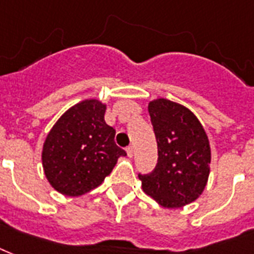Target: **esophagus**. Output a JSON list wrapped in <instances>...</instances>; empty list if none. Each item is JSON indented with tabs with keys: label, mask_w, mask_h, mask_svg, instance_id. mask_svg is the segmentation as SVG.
Returning a JSON list of instances; mask_svg holds the SVG:
<instances>
[{
	"label": "esophagus",
	"mask_w": 254,
	"mask_h": 254,
	"mask_svg": "<svg viewBox=\"0 0 254 254\" xmlns=\"http://www.w3.org/2000/svg\"><path fill=\"white\" fill-rule=\"evenodd\" d=\"M133 154H135V151H133L132 145H129L128 148H127V155H128V158H132Z\"/></svg>",
	"instance_id": "1"
}]
</instances>
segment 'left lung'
Listing matches in <instances>:
<instances>
[{
	"mask_svg": "<svg viewBox=\"0 0 254 254\" xmlns=\"http://www.w3.org/2000/svg\"><path fill=\"white\" fill-rule=\"evenodd\" d=\"M148 113L159 158L151 174H139L143 190L162 207H184L207 186L211 163L207 133L190 110L172 100L149 102Z\"/></svg>",
	"mask_w": 254,
	"mask_h": 254,
	"instance_id": "1",
	"label": "left lung"
}]
</instances>
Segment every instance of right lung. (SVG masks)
Segmentation results:
<instances>
[{"label": "right lung", "mask_w": 254, "mask_h": 254, "mask_svg": "<svg viewBox=\"0 0 254 254\" xmlns=\"http://www.w3.org/2000/svg\"><path fill=\"white\" fill-rule=\"evenodd\" d=\"M106 105L87 99L68 109L53 126L42 151L43 171L54 190L80 196L102 184L126 151L105 122Z\"/></svg>", "instance_id": "obj_1"}]
</instances>
